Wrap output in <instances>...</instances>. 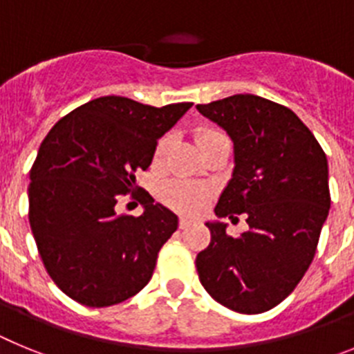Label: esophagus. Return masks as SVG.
I'll return each instance as SVG.
<instances>
[{"instance_id":"1","label":"esophagus","mask_w":354,"mask_h":354,"mask_svg":"<svg viewBox=\"0 0 354 354\" xmlns=\"http://www.w3.org/2000/svg\"><path fill=\"white\" fill-rule=\"evenodd\" d=\"M192 223H193L192 218H187V216H180V220H179V227L180 228H187Z\"/></svg>"}]
</instances>
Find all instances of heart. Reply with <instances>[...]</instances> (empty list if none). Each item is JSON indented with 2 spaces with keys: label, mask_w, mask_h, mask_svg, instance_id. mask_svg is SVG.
<instances>
[{
  "label": "heart",
  "mask_w": 354,
  "mask_h": 354,
  "mask_svg": "<svg viewBox=\"0 0 354 354\" xmlns=\"http://www.w3.org/2000/svg\"><path fill=\"white\" fill-rule=\"evenodd\" d=\"M218 136H225L220 131L214 129H202L198 133V143L200 147L207 143L209 140L218 138ZM171 136H162L158 142L154 150V159L156 161H161L167 154L168 147H170ZM207 187L200 186L195 183H187V180H170L165 186L161 187V198L167 202L170 207L179 209V211H196L204 205V202L207 200Z\"/></svg>",
  "instance_id": "heart-1"
}]
</instances>
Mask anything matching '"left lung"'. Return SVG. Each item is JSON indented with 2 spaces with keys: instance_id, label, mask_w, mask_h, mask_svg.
Instances as JSON below:
<instances>
[{
  "instance_id": "1",
  "label": "left lung",
  "mask_w": 354,
  "mask_h": 354,
  "mask_svg": "<svg viewBox=\"0 0 354 354\" xmlns=\"http://www.w3.org/2000/svg\"><path fill=\"white\" fill-rule=\"evenodd\" d=\"M196 109L234 142L232 179L216 216L246 214L248 223L239 237L227 223H205L211 245L196 255L200 282L230 310H271L315 255L331 204L326 154L294 111L264 97L237 93Z\"/></svg>"
}]
</instances>
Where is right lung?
I'll list each match as a JSON object with an SVG mask.
<instances>
[{
  "label": "right lung",
  "instance_id": "right-lung-1",
  "mask_svg": "<svg viewBox=\"0 0 354 354\" xmlns=\"http://www.w3.org/2000/svg\"><path fill=\"white\" fill-rule=\"evenodd\" d=\"M193 102L154 108L106 95L58 120L30 171V225L53 282L86 306H111L143 289L179 218L147 195L143 214H117L158 140Z\"/></svg>",
  "mask_w": 354,
  "mask_h": 354
}]
</instances>
